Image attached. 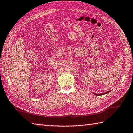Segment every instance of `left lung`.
<instances>
[{
    "mask_svg": "<svg viewBox=\"0 0 133 133\" xmlns=\"http://www.w3.org/2000/svg\"><path fill=\"white\" fill-rule=\"evenodd\" d=\"M110 91H107V92H105V93H104V94H94L95 95H96V96H100V95H104V94H107V93H109Z\"/></svg>",
    "mask_w": 133,
    "mask_h": 133,
    "instance_id": "obj_1",
    "label": "left lung"
}]
</instances>
